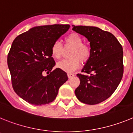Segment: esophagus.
<instances>
[{
    "instance_id": "34e87169",
    "label": "esophagus",
    "mask_w": 133,
    "mask_h": 133,
    "mask_svg": "<svg viewBox=\"0 0 133 133\" xmlns=\"http://www.w3.org/2000/svg\"><path fill=\"white\" fill-rule=\"evenodd\" d=\"M68 76L69 79H71V78H72L74 76V75L73 74H68Z\"/></svg>"
}]
</instances>
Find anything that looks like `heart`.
Instances as JSON below:
<instances>
[{
  "label": "heart",
  "mask_w": 133,
  "mask_h": 133,
  "mask_svg": "<svg viewBox=\"0 0 133 133\" xmlns=\"http://www.w3.org/2000/svg\"><path fill=\"white\" fill-rule=\"evenodd\" d=\"M65 46L71 47L70 57L71 58L63 59L57 63V67L67 73H72L79 68L80 61L85 62L89 58L91 54L90 48L88 45L83 43L82 37L76 33L68 35L65 38ZM63 47L59 41L53 43L51 49V55L55 59L62 57Z\"/></svg>",
  "instance_id": "obj_1"
}]
</instances>
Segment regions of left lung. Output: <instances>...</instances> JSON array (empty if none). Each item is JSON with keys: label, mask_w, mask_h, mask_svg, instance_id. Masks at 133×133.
<instances>
[{"label": "left lung", "mask_w": 133, "mask_h": 133, "mask_svg": "<svg viewBox=\"0 0 133 133\" xmlns=\"http://www.w3.org/2000/svg\"><path fill=\"white\" fill-rule=\"evenodd\" d=\"M72 30L84 36L90 45L91 54L78 74L80 84L75 90L82 103L94 105L108 98L119 85L123 75L122 47L112 33L96 26H75Z\"/></svg>", "instance_id": "left-lung-1"}]
</instances>
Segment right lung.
<instances>
[{
	"mask_svg": "<svg viewBox=\"0 0 133 133\" xmlns=\"http://www.w3.org/2000/svg\"><path fill=\"white\" fill-rule=\"evenodd\" d=\"M70 28L69 25L34 26L15 39L8 55L12 87L16 94L36 106L49 104L68 79L67 74L53 68V43ZM48 75L45 76L43 74Z\"/></svg>",
	"mask_w": 133,
	"mask_h": 133,
	"instance_id": "right-lung-1",
	"label": "right lung"
}]
</instances>
